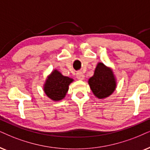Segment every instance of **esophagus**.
<instances>
[{"label": "esophagus", "instance_id": "34e87169", "mask_svg": "<svg viewBox=\"0 0 150 150\" xmlns=\"http://www.w3.org/2000/svg\"><path fill=\"white\" fill-rule=\"evenodd\" d=\"M77 78L79 79V80H82V79H84V73H81V72H77L76 74Z\"/></svg>", "mask_w": 150, "mask_h": 150}]
</instances>
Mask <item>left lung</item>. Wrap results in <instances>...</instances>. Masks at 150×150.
<instances>
[{
  "instance_id": "1",
  "label": "left lung",
  "mask_w": 150,
  "mask_h": 150,
  "mask_svg": "<svg viewBox=\"0 0 150 150\" xmlns=\"http://www.w3.org/2000/svg\"><path fill=\"white\" fill-rule=\"evenodd\" d=\"M88 84L93 94L99 99L109 97L116 87L113 71L102 63L98 64L93 76L88 79Z\"/></svg>"
}]
</instances>
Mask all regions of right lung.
Wrapping results in <instances>:
<instances>
[{"label": "right lung", "mask_w": 150, "mask_h": 150, "mask_svg": "<svg viewBox=\"0 0 150 150\" xmlns=\"http://www.w3.org/2000/svg\"><path fill=\"white\" fill-rule=\"evenodd\" d=\"M73 81V79L64 76L57 70H54L47 78L43 90L51 100L59 101L65 97L69 84Z\"/></svg>", "instance_id": "add662e5"}]
</instances>
